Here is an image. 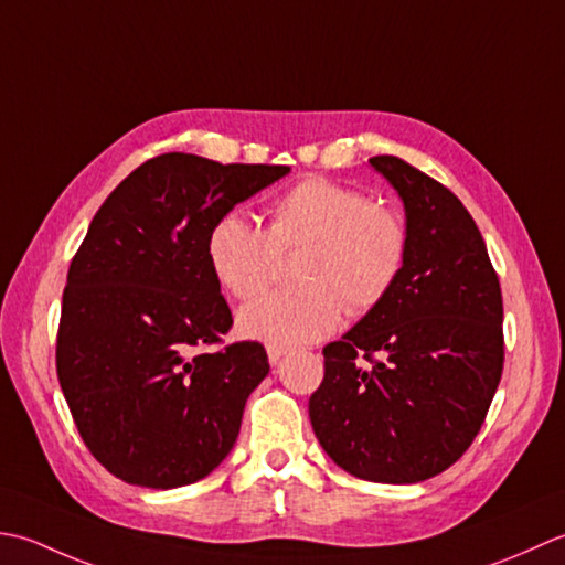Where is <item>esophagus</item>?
Here are the masks:
<instances>
[{"mask_svg":"<svg viewBox=\"0 0 565 565\" xmlns=\"http://www.w3.org/2000/svg\"><path fill=\"white\" fill-rule=\"evenodd\" d=\"M266 349H268V361H270V365H278L282 355H285L287 351H290L287 347H280V343H268Z\"/></svg>","mask_w":565,"mask_h":565,"instance_id":"esophagus-1","label":"esophagus"}]
</instances>
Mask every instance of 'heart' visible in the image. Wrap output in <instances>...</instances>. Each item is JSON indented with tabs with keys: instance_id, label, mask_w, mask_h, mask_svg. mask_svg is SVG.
Here are the masks:
<instances>
[{
	"instance_id": "b5f03b06",
	"label": "heart",
	"mask_w": 565,
	"mask_h": 565,
	"mask_svg": "<svg viewBox=\"0 0 565 565\" xmlns=\"http://www.w3.org/2000/svg\"><path fill=\"white\" fill-rule=\"evenodd\" d=\"M302 246L295 278L241 309L246 337L302 343L327 337L349 315H367L393 292L409 253L405 218L375 204L359 188L331 178L299 180L270 206L268 228L228 212L206 236V260L216 282L236 299L260 295L273 282L280 253Z\"/></svg>"
}]
</instances>
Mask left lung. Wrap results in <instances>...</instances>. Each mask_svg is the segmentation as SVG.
I'll use <instances>...</instances> for the list:
<instances>
[{
	"label": "left lung",
	"mask_w": 565,
	"mask_h": 565,
	"mask_svg": "<svg viewBox=\"0 0 565 565\" xmlns=\"http://www.w3.org/2000/svg\"><path fill=\"white\" fill-rule=\"evenodd\" d=\"M371 166L405 202L407 263L385 302L321 351L309 419L347 473L402 486L444 473L486 422L504 363L502 292L451 190L397 156Z\"/></svg>",
	"instance_id": "1"
}]
</instances>
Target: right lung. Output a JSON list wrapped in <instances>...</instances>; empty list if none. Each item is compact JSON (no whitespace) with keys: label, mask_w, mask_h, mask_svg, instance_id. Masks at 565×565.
Here are the masks:
<instances>
[{"label":"right lung","mask_w":565,"mask_h":565,"mask_svg":"<svg viewBox=\"0 0 565 565\" xmlns=\"http://www.w3.org/2000/svg\"><path fill=\"white\" fill-rule=\"evenodd\" d=\"M287 172L163 153L92 218L67 270L55 367L79 436L111 476L153 490L190 486L234 448L270 365L258 341L206 351L234 324L206 236Z\"/></svg>","instance_id":"1"}]
</instances>
